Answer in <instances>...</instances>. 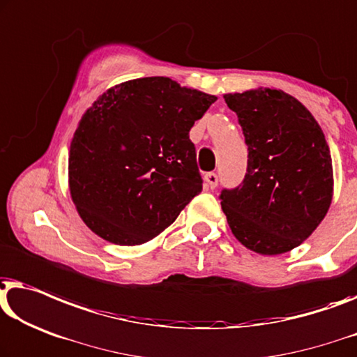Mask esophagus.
Wrapping results in <instances>:
<instances>
[{"label":"esophagus","instance_id":"34e87169","mask_svg":"<svg viewBox=\"0 0 357 357\" xmlns=\"http://www.w3.org/2000/svg\"><path fill=\"white\" fill-rule=\"evenodd\" d=\"M204 182L208 185V188L214 190L217 187V182H219V177H217L215 172H208L204 175Z\"/></svg>","mask_w":357,"mask_h":357}]
</instances>
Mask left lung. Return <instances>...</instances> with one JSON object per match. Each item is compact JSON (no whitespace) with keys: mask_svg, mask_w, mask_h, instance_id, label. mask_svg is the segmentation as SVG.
<instances>
[{"mask_svg":"<svg viewBox=\"0 0 357 357\" xmlns=\"http://www.w3.org/2000/svg\"><path fill=\"white\" fill-rule=\"evenodd\" d=\"M248 146L238 187L220 191L231 234L259 255H282L317 229L332 203V156L322 128L296 98L257 89L224 96Z\"/></svg>","mask_w":357,"mask_h":357,"instance_id":"1","label":"left lung"}]
</instances>
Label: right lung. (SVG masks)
Masks as SVG:
<instances>
[{
	"label": "right lung",
	"instance_id": "obj_1",
	"mask_svg": "<svg viewBox=\"0 0 357 357\" xmlns=\"http://www.w3.org/2000/svg\"><path fill=\"white\" fill-rule=\"evenodd\" d=\"M217 100L167 77L109 89L77 127L69 187L91 231L122 246L146 243L203 190L190 130Z\"/></svg>",
	"mask_w": 357,
	"mask_h": 357
}]
</instances>
